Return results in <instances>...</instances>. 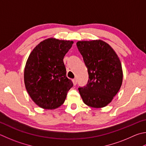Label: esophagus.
Returning a JSON list of instances; mask_svg holds the SVG:
<instances>
[{"label": "esophagus", "mask_w": 146, "mask_h": 146, "mask_svg": "<svg viewBox=\"0 0 146 146\" xmlns=\"http://www.w3.org/2000/svg\"><path fill=\"white\" fill-rule=\"evenodd\" d=\"M72 81H73V83L74 86H76V84H77V80H76V78H75V79H73Z\"/></svg>", "instance_id": "esophagus-1"}]
</instances>
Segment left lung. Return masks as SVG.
Listing matches in <instances>:
<instances>
[{"instance_id":"8db88e82","label":"left lung","mask_w":146,"mask_h":146,"mask_svg":"<svg viewBox=\"0 0 146 146\" xmlns=\"http://www.w3.org/2000/svg\"><path fill=\"white\" fill-rule=\"evenodd\" d=\"M87 68L89 80L78 91L85 104L92 108L106 107L112 102L123 83L119 57L107 43L100 39L76 43Z\"/></svg>"}]
</instances>
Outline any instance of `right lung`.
Listing matches in <instances>:
<instances>
[{"instance_id":"add662e5","label":"right lung","mask_w":146,"mask_h":146,"mask_svg":"<svg viewBox=\"0 0 146 146\" xmlns=\"http://www.w3.org/2000/svg\"><path fill=\"white\" fill-rule=\"evenodd\" d=\"M73 41L48 38L29 55L24 70L25 88L33 102L44 109L61 106L73 82L66 76L63 62Z\"/></svg>"}]
</instances>
